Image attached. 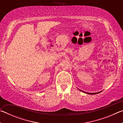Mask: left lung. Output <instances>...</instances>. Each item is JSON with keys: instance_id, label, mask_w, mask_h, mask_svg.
<instances>
[{"instance_id": "8db88e82", "label": "left lung", "mask_w": 123, "mask_h": 123, "mask_svg": "<svg viewBox=\"0 0 123 123\" xmlns=\"http://www.w3.org/2000/svg\"><path fill=\"white\" fill-rule=\"evenodd\" d=\"M79 90H80V91L82 92L85 93H87V94H91V95H93V94H98V93H100V92H101V91H100V92H97V93H88V92H84V91H83L80 90V89H79Z\"/></svg>"}]
</instances>
